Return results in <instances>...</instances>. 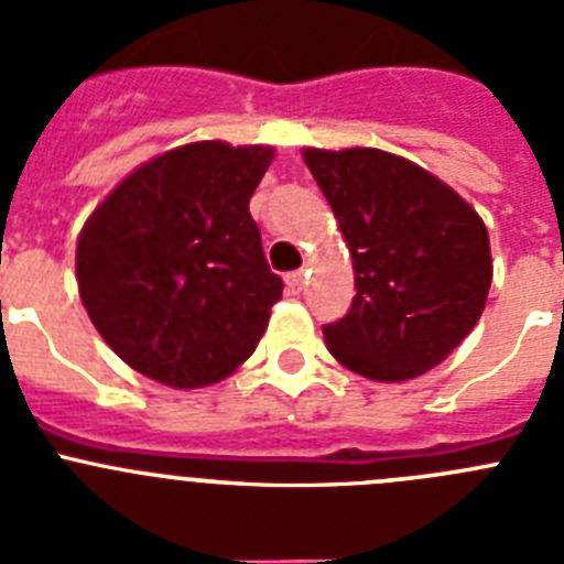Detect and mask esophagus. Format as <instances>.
Returning <instances> with one entry per match:
<instances>
[{
  "label": "esophagus",
  "mask_w": 564,
  "mask_h": 564,
  "mask_svg": "<svg viewBox=\"0 0 564 564\" xmlns=\"http://www.w3.org/2000/svg\"><path fill=\"white\" fill-rule=\"evenodd\" d=\"M285 285H288V291H291V293H302V291H305V273L291 271L285 276Z\"/></svg>",
  "instance_id": "esophagus-1"
}]
</instances>
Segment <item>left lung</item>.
<instances>
[{"label": "left lung", "instance_id": "obj_1", "mask_svg": "<svg viewBox=\"0 0 564 564\" xmlns=\"http://www.w3.org/2000/svg\"><path fill=\"white\" fill-rule=\"evenodd\" d=\"M356 268L350 311L327 350L372 381L432 370L477 325L491 248L477 212L446 183L381 149H305Z\"/></svg>", "mask_w": 564, "mask_h": 564}]
</instances>
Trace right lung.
<instances>
[{"mask_svg":"<svg viewBox=\"0 0 564 564\" xmlns=\"http://www.w3.org/2000/svg\"><path fill=\"white\" fill-rule=\"evenodd\" d=\"M273 149L200 141L143 163L93 212L78 291L132 370L197 390L257 350L282 279L248 212Z\"/></svg>","mask_w":564,"mask_h":564,"instance_id":"1","label":"right lung"}]
</instances>
